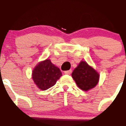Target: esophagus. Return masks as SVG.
<instances>
[{
    "mask_svg": "<svg viewBox=\"0 0 126 126\" xmlns=\"http://www.w3.org/2000/svg\"><path fill=\"white\" fill-rule=\"evenodd\" d=\"M71 69H70V70H68V71H65V72H64V74H67V75H70V74H71Z\"/></svg>",
    "mask_w": 126,
    "mask_h": 126,
    "instance_id": "obj_1",
    "label": "esophagus"
}]
</instances>
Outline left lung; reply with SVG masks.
<instances>
[{"mask_svg":"<svg viewBox=\"0 0 126 126\" xmlns=\"http://www.w3.org/2000/svg\"><path fill=\"white\" fill-rule=\"evenodd\" d=\"M71 76L78 86L84 91L95 87L99 80L97 71L88 65L86 61H82L72 72Z\"/></svg>","mask_w":126,"mask_h":126,"instance_id":"left-lung-1","label":"left lung"}]
</instances>
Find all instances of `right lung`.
<instances>
[{
  "label": "right lung",
  "mask_w": 126,
  "mask_h": 126,
  "mask_svg": "<svg viewBox=\"0 0 126 126\" xmlns=\"http://www.w3.org/2000/svg\"><path fill=\"white\" fill-rule=\"evenodd\" d=\"M62 73L50 59L43 61L35 67L32 71V79L42 90H46L56 84Z\"/></svg>",
  "instance_id": "add662e5"
}]
</instances>
